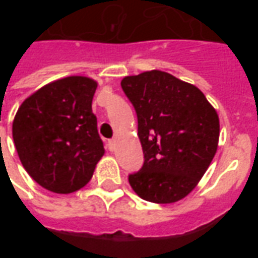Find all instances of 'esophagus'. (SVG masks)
<instances>
[{"label":"esophagus","instance_id":"esophagus-1","mask_svg":"<svg viewBox=\"0 0 258 258\" xmlns=\"http://www.w3.org/2000/svg\"><path fill=\"white\" fill-rule=\"evenodd\" d=\"M107 146H109L110 151H114V148H116V138H112V140L107 141Z\"/></svg>","mask_w":258,"mask_h":258}]
</instances>
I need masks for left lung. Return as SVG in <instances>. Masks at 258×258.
Instances as JSON below:
<instances>
[{
	"instance_id": "1",
	"label": "left lung",
	"mask_w": 258,
	"mask_h": 258,
	"mask_svg": "<svg viewBox=\"0 0 258 258\" xmlns=\"http://www.w3.org/2000/svg\"><path fill=\"white\" fill-rule=\"evenodd\" d=\"M138 118L144 164L131 188L153 203H174L192 192L216 155L220 120L205 94L160 70L121 80Z\"/></svg>"
}]
</instances>
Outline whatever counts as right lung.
Instances as JSON below:
<instances>
[{
  "label": "right lung",
  "instance_id": "right-lung-1",
  "mask_svg": "<svg viewBox=\"0 0 258 258\" xmlns=\"http://www.w3.org/2000/svg\"><path fill=\"white\" fill-rule=\"evenodd\" d=\"M96 81L83 76L56 80L20 105L12 124L25 170L42 188L72 194L88 184L105 153L92 98Z\"/></svg>",
  "mask_w": 258,
  "mask_h": 258
}]
</instances>
